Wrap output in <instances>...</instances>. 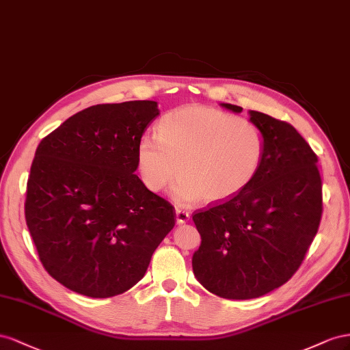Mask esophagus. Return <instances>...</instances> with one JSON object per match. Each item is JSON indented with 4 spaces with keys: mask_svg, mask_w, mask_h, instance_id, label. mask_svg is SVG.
I'll return each instance as SVG.
<instances>
[{
    "mask_svg": "<svg viewBox=\"0 0 350 350\" xmlns=\"http://www.w3.org/2000/svg\"><path fill=\"white\" fill-rule=\"evenodd\" d=\"M189 218H191V215H189V213L182 211V209H176V223H177V224H185V223H187Z\"/></svg>",
    "mask_w": 350,
    "mask_h": 350,
    "instance_id": "obj_1",
    "label": "esophagus"
}]
</instances>
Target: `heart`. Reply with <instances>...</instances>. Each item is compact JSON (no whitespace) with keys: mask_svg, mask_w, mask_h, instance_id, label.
<instances>
[{"mask_svg":"<svg viewBox=\"0 0 350 350\" xmlns=\"http://www.w3.org/2000/svg\"><path fill=\"white\" fill-rule=\"evenodd\" d=\"M264 155V136L247 120L205 105H185L158 123V136L144 135L136 165L148 191L161 192L180 178L173 198L193 205L206 198L223 202L252 182Z\"/></svg>","mask_w":350,"mask_h":350,"instance_id":"1","label":"heart"}]
</instances>
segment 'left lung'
<instances>
[{
	"instance_id": "obj_1",
	"label": "left lung",
	"mask_w": 350,
	"mask_h": 350,
	"mask_svg": "<svg viewBox=\"0 0 350 350\" xmlns=\"http://www.w3.org/2000/svg\"><path fill=\"white\" fill-rule=\"evenodd\" d=\"M232 113L242 107L219 104ZM264 136L252 182L228 201L193 214L201 246L196 280L224 299H254L283 286L301 267L323 214L318 158L296 129L249 109Z\"/></svg>"
}]
</instances>
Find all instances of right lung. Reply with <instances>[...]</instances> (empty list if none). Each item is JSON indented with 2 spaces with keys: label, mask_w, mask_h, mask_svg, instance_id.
<instances>
[{
  "label": "right lung",
  "mask_w": 350,
  "mask_h": 350,
  "mask_svg": "<svg viewBox=\"0 0 350 350\" xmlns=\"http://www.w3.org/2000/svg\"><path fill=\"white\" fill-rule=\"evenodd\" d=\"M158 116L155 101L99 104L38 145L26 224L44 268L70 291L124 293L174 227V208L135 174L137 141Z\"/></svg>",
  "instance_id": "right-lung-1"
}]
</instances>
